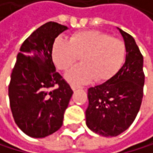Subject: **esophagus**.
I'll return each mask as SVG.
<instances>
[{
  "label": "esophagus",
  "instance_id": "obj_1",
  "mask_svg": "<svg viewBox=\"0 0 153 153\" xmlns=\"http://www.w3.org/2000/svg\"><path fill=\"white\" fill-rule=\"evenodd\" d=\"M71 88H72V89H73V90H76V89H78V88H80L81 87H80V86H79V85L72 84V85H71Z\"/></svg>",
  "mask_w": 153,
  "mask_h": 153
}]
</instances>
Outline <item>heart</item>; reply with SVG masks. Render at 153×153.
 Here are the masks:
<instances>
[{"label": "heart", "instance_id": "b5f03b06", "mask_svg": "<svg viewBox=\"0 0 153 153\" xmlns=\"http://www.w3.org/2000/svg\"><path fill=\"white\" fill-rule=\"evenodd\" d=\"M79 57L82 64L73 67L65 74L69 82L83 84L94 78L105 82L121 68L126 58V46L121 40L98 30L74 33L69 42L61 36L55 40L52 58L59 70H68Z\"/></svg>", "mask_w": 153, "mask_h": 153}]
</instances>
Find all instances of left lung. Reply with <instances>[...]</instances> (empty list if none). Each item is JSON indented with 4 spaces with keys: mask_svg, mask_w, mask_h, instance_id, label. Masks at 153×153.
Masks as SVG:
<instances>
[{
    "mask_svg": "<svg viewBox=\"0 0 153 153\" xmlns=\"http://www.w3.org/2000/svg\"><path fill=\"white\" fill-rule=\"evenodd\" d=\"M127 50L120 70L106 82L89 88L87 126L104 137H116L135 120L143 100V57L134 38L120 29Z\"/></svg>",
    "mask_w": 153,
    "mask_h": 153,
    "instance_id": "obj_1",
    "label": "left lung"
}]
</instances>
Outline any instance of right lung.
I'll use <instances>...</instances> for the list:
<instances>
[{"instance_id":"1","label":"right lung","mask_w":153,"mask_h":153,"mask_svg":"<svg viewBox=\"0 0 153 153\" xmlns=\"http://www.w3.org/2000/svg\"><path fill=\"white\" fill-rule=\"evenodd\" d=\"M66 29L65 25L48 22L25 39L17 54L9 98L16 124L29 137H45L63 125L74 91L56 71L52 46Z\"/></svg>"}]
</instances>
